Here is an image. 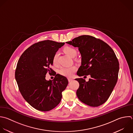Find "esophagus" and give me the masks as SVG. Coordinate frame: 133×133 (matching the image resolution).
I'll use <instances>...</instances> for the list:
<instances>
[{
	"label": "esophagus",
	"mask_w": 133,
	"mask_h": 133,
	"mask_svg": "<svg viewBox=\"0 0 133 133\" xmlns=\"http://www.w3.org/2000/svg\"><path fill=\"white\" fill-rule=\"evenodd\" d=\"M73 80V78H68V81H69V82H70L72 81Z\"/></svg>",
	"instance_id": "obj_1"
}]
</instances>
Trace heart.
Returning a JSON list of instances; mask_svg holds the SVG:
<instances>
[{
    "label": "heart",
    "instance_id": "1",
    "mask_svg": "<svg viewBox=\"0 0 133 133\" xmlns=\"http://www.w3.org/2000/svg\"><path fill=\"white\" fill-rule=\"evenodd\" d=\"M64 52L69 57L71 58L74 57L76 55V50L75 48L71 47H66L64 49ZM58 53H56L52 59V62L54 64L56 65L58 62ZM76 70V67L74 65L70 66L62 67L59 70V73L63 76L66 77H71Z\"/></svg>",
    "mask_w": 133,
    "mask_h": 133
}]
</instances>
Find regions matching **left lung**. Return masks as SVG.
Masks as SVG:
<instances>
[{
  "label": "left lung",
  "mask_w": 133,
  "mask_h": 133,
  "mask_svg": "<svg viewBox=\"0 0 133 133\" xmlns=\"http://www.w3.org/2000/svg\"><path fill=\"white\" fill-rule=\"evenodd\" d=\"M66 43L78 47L81 55V65L77 75H90L91 77L88 82L82 78L75 79L79 84L76 91L78 98L91 107L103 104L118 78L119 63L114 51L103 41L89 35L80 36Z\"/></svg>",
  "instance_id": "obj_1"
}]
</instances>
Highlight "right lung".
<instances>
[{
  "instance_id": "add662e5",
  "label": "right lung",
  "mask_w": 133,
  "mask_h": 133,
  "mask_svg": "<svg viewBox=\"0 0 133 133\" xmlns=\"http://www.w3.org/2000/svg\"><path fill=\"white\" fill-rule=\"evenodd\" d=\"M64 43L46 40L35 43L21 56L17 65L15 78L24 99L34 108L49 111L60 102L62 92L68 84L66 77L57 74L53 80L46 75L54 71L50 66L52 59Z\"/></svg>"
}]
</instances>
